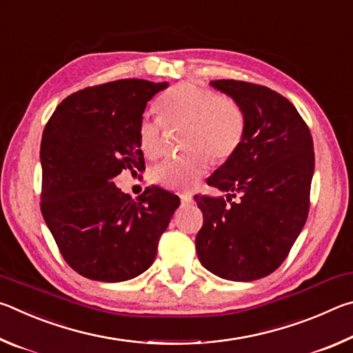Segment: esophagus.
<instances>
[{
    "label": "esophagus",
    "mask_w": 353,
    "mask_h": 353,
    "mask_svg": "<svg viewBox=\"0 0 353 353\" xmlns=\"http://www.w3.org/2000/svg\"><path fill=\"white\" fill-rule=\"evenodd\" d=\"M179 196H181L182 204H190V202L193 201V196H191V193H181Z\"/></svg>",
    "instance_id": "obj_1"
}]
</instances>
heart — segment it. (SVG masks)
I'll return each mask as SVG.
<instances>
[{"label": "heart", "mask_w": 353, "mask_h": 353, "mask_svg": "<svg viewBox=\"0 0 353 353\" xmlns=\"http://www.w3.org/2000/svg\"><path fill=\"white\" fill-rule=\"evenodd\" d=\"M166 126L187 128L183 148L191 151L168 159L151 172L155 183L172 190H187L198 183L210 168V159L223 162L241 146L248 119L243 107L194 83H179L162 94L157 103ZM162 121L145 115L139 124L141 152L155 159L162 152Z\"/></svg>", "instance_id": "heart-1"}]
</instances>
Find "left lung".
<instances>
[{"mask_svg":"<svg viewBox=\"0 0 353 353\" xmlns=\"http://www.w3.org/2000/svg\"><path fill=\"white\" fill-rule=\"evenodd\" d=\"M210 85L243 107L248 126L238 151L207 179L227 201L194 196L204 214L196 252L214 276L252 282L282 265L305 225L313 139L296 107L271 88L234 79Z\"/></svg>","mask_w":353,"mask_h":353,"instance_id":"8db88e82","label":"left lung"}]
</instances>
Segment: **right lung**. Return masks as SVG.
Instances as JSON below:
<instances>
[{"mask_svg": "<svg viewBox=\"0 0 353 353\" xmlns=\"http://www.w3.org/2000/svg\"><path fill=\"white\" fill-rule=\"evenodd\" d=\"M168 82L121 79L65 98L40 145L41 214L65 261L98 282L145 272L181 204L174 193L146 188L137 199L115 179L145 171L139 124L148 101Z\"/></svg>", "mask_w": 353, "mask_h": 353, "instance_id": "right-lung-1", "label": "right lung"}]
</instances>
